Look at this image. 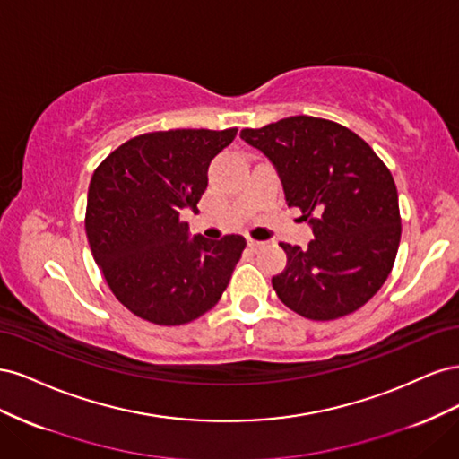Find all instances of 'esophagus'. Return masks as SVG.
I'll use <instances>...</instances> for the list:
<instances>
[{
    "label": "esophagus",
    "instance_id": "esophagus-1",
    "mask_svg": "<svg viewBox=\"0 0 459 459\" xmlns=\"http://www.w3.org/2000/svg\"><path fill=\"white\" fill-rule=\"evenodd\" d=\"M248 248H251V251H258V248H262L264 247V241H255V239H248Z\"/></svg>",
    "mask_w": 459,
    "mask_h": 459
}]
</instances>
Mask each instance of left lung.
<instances>
[{
  "label": "left lung",
  "instance_id": "1",
  "mask_svg": "<svg viewBox=\"0 0 459 459\" xmlns=\"http://www.w3.org/2000/svg\"><path fill=\"white\" fill-rule=\"evenodd\" d=\"M281 179L285 201L299 206L314 239L281 243L287 266L272 277L293 312L327 322L358 310L386 281L398 253L400 211L393 174L349 128L314 117H289L241 130Z\"/></svg>",
  "mask_w": 459,
  "mask_h": 459
}]
</instances>
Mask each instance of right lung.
<instances>
[{
  "label": "right lung",
  "mask_w": 459,
  "mask_h": 459,
  "mask_svg": "<svg viewBox=\"0 0 459 459\" xmlns=\"http://www.w3.org/2000/svg\"><path fill=\"white\" fill-rule=\"evenodd\" d=\"M238 130H169L120 145L91 176L86 233L95 264L132 314L182 325L216 307L245 248L241 235L189 238L208 166Z\"/></svg>",
  "instance_id": "1"
}]
</instances>
